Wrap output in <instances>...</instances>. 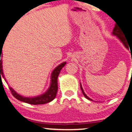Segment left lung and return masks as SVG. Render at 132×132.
Segmentation results:
<instances>
[{"label": "left lung", "instance_id": "obj_1", "mask_svg": "<svg viewBox=\"0 0 132 132\" xmlns=\"http://www.w3.org/2000/svg\"><path fill=\"white\" fill-rule=\"evenodd\" d=\"M122 32L123 31H122V29H120L119 26H118V25L116 23V24L115 25V27L113 29V32H112V34H113L114 35H116V36L117 37H118L121 41H122V43L124 44V45L127 48H129V44H128V41H126V37H124V34H123V33H122ZM80 87H81V91H82L83 94H84V95L85 96V98H87V99H89V100H90V101H92L91 100V98H90L89 97H87V96L86 95V94H85V93H84L81 85H80Z\"/></svg>", "mask_w": 132, "mask_h": 132}]
</instances>
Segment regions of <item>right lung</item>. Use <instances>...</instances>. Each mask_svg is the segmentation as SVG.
Instances as JSON below:
<instances>
[{
  "instance_id": "1",
  "label": "right lung",
  "mask_w": 132,
  "mask_h": 132,
  "mask_svg": "<svg viewBox=\"0 0 132 132\" xmlns=\"http://www.w3.org/2000/svg\"><path fill=\"white\" fill-rule=\"evenodd\" d=\"M3 45H4V44H3ZM2 47H3V46H2V44H1V57L2 56V54L1 53H2ZM66 64V62L62 63L61 64L58 66L54 70H53V72H52V74H51V83L50 87L48 88V89L47 90V92L43 94L42 95L38 96V97H32V98H28V97H22V96L18 94L16 91H14V89H13L12 88H11V87H10L9 88H10V91H11L12 94V95L14 96L15 98H17L18 100L21 101L22 102H24V103H28V104H45V103H49V102L52 101L55 98L56 96V93H57L58 76H59V73H60V72L62 70V68L65 66ZM1 76H2L3 78H4V75H3V72H2V60H1Z\"/></svg>"
}]
</instances>
